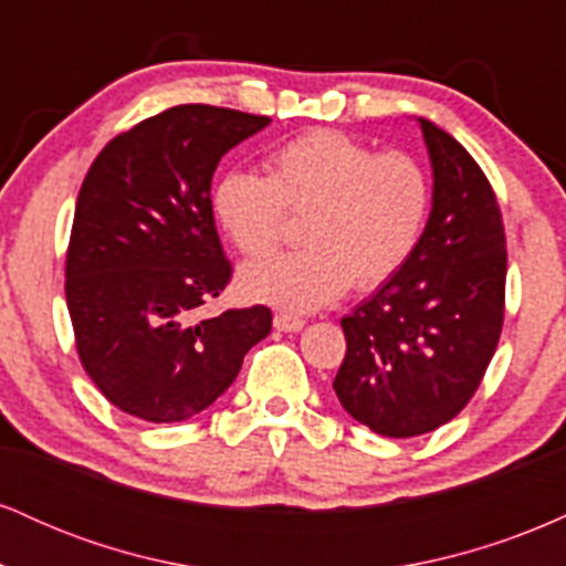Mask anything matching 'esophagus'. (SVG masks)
<instances>
[{
  "instance_id": "obj_1",
  "label": "esophagus",
  "mask_w": 566,
  "mask_h": 566,
  "mask_svg": "<svg viewBox=\"0 0 566 566\" xmlns=\"http://www.w3.org/2000/svg\"><path fill=\"white\" fill-rule=\"evenodd\" d=\"M274 327L282 329V333H301V329L305 327V322L301 319V316L284 314V311H279V314L274 316Z\"/></svg>"
}]
</instances>
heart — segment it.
<instances>
[{
	"instance_id": "heart-1",
	"label": "heart",
	"mask_w": 566,
	"mask_h": 566,
	"mask_svg": "<svg viewBox=\"0 0 566 566\" xmlns=\"http://www.w3.org/2000/svg\"><path fill=\"white\" fill-rule=\"evenodd\" d=\"M218 223L247 258H265L303 218V250L250 263L242 290L284 311H314L350 284L399 274L423 237L431 184L407 151H378L340 129H308L265 159V178L229 172L212 193Z\"/></svg>"
}]
</instances>
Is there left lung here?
I'll use <instances>...</instances> for the list:
<instances>
[{
    "label": "left lung",
    "instance_id": "left-lung-1",
    "mask_svg": "<svg viewBox=\"0 0 566 566\" xmlns=\"http://www.w3.org/2000/svg\"><path fill=\"white\" fill-rule=\"evenodd\" d=\"M433 207L399 274L340 319L346 359L335 394L375 433L420 437L476 394L505 316V229L497 197L450 133L420 119Z\"/></svg>",
    "mask_w": 566,
    "mask_h": 566
}]
</instances>
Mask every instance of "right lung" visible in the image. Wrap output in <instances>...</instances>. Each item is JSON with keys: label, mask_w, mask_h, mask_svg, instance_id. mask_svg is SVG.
I'll return each mask as SVG.
<instances>
[{"label": "right lung", "mask_w": 566, "mask_h": 566, "mask_svg": "<svg viewBox=\"0 0 566 566\" xmlns=\"http://www.w3.org/2000/svg\"><path fill=\"white\" fill-rule=\"evenodd\" d=\"M269 122L205 103L167 108L108 140L84 175L66 252L69 316L84 373L133 418H193L271 333L265 305L191 319L233 274L212 218V172Z\"/></svg>", "instance_id": "right-lung-1"}]
</instances>
